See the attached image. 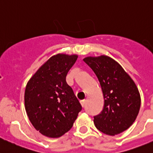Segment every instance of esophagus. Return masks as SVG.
Segmentation results:
<instances>
[{"label":"esophagus","mask_w":153,"mask_h":153,"mask_svg":"<svg viewBox=\"0 0 153 153\" xmlns=\"http://www.w3.org/2000/svg\"><path fill=\"white\" fill-rule=\"evenodd\" d=\"M80 102H81V105H82V106L85 107V103H86V100H82L80 101Z\"/></svg>","instance_id":"34e87169"}]
</instances>
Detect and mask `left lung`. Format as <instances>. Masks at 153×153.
<instances>
[{
  "instance_id": "obj_1",
  "label": "left lung",
  "mask_w": 153,
  "mask_h": 153,
  "mask_svg": "<svg viewBox=\"0 0 153 153\" xmlns=\"http://www.w3.org/2000/svg\"><path fill=\"white\" fill-rule=\"evenodd\" d=\"M84 62L94 71L104 98L102 110L94 116V125L105 134L116 135L128 129L140 108V96L131 77L107 56L86 57Z\"/></svg>"
}]
</instances>
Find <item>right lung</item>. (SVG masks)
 I'll return each mask as SVG.
<instances>
[{"label": "right lung", "mask_w": 153, "mask_h": 153, "mask_svg": "<svg viewBox=\"0 0 153 153\" xmlns=\"http://www.w3.org/2000/svg\"><path fill=\"white\" fill-rule=\"evenodd\" d=\"M77 58V55L53 56L27 84L25 110L32 125L44 136L56 138L68 132L82 109L65 80Z\"/></svg>", "instance_id": "add662e5"}]
</instances>
